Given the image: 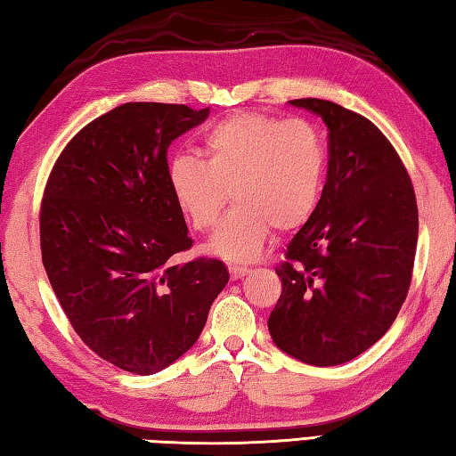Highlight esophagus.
I'll return each instance as SVG.
<instances>
[{
  "label": "esophagus",
  "mask_w": 456,
  "mask_h": 456,
  "mask_svg": "<svg viewBox=\"0 0 456 456\" xmlns=\"http://www.w3.org/2000/svg\"><path fill=\"white\" fill-rule=\"evenodd\" d=\"M250 273V270L244 268V265H230V278L232 280H242L244 276H248Z\"/></svg>",
  "instance_id": "1"
}]
</instances>
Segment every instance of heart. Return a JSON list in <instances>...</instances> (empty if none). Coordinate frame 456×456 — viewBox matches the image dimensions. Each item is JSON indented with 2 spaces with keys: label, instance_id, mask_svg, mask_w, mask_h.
<instances>
[{
  "label": "heart",
  "instance_id": "heart-1",
  "mask_svg": "<svg viewBox=\"0 0 456 456\" xmlns=\"http://www.w3.org/2000/svg\"><path fill=\"white\" fill-rule=\"evenodd\" d=\"M204 160L168 162L170 194L196 230H208L228 204L236 206L208 240V252L250 262L276 228L288 232L312 218L320 204L328 149L320 128L305 118L238 113L202 139Z\"/></svg>",
  "mask_w": 456,
  "mask_h": 456
}]
</instances>
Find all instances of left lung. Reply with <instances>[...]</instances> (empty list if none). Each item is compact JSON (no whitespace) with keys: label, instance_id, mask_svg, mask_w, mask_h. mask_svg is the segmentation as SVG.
Returning <instances> with one entry per match:
<instances>
[{"label":"left lung","instance_id":"obj_1","mask_svg":"<svg viewBox=\"0 0 456 456\" xmlns=\"http://www.w3.org/2000/svg\"><path fill=\"white\" fill-rule=\"evenodd\" d=\"M289 105L328 126L330 162L320 204L276 268L281 296L268 330L283 354L331 367L379 341L405 302L417 200L399 154L371 121L323 99Z\"/></svg>","mask_w":456,"mask_h":456}]
</instances>
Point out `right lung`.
<instances>
[{
	"label": "right lung",
	"mask_w": 456,
	"mask_h": 456,
	"mask_svg": "<svg viewBox=\"0 0 456 456\" xmlns=\"http://www.w3.org/2000/svg\"><path fill=\"white\" fill-rule=\"evenodd\" d=\"M165 102H125L67 144L41 204V257L77 335L105 362L152 375L191 349L230 273L220 260L175 264L192 246L170 194L167 152L208 118Z\"/></svg>",
	"instance_id": "add662e5"
}]
</instances>
